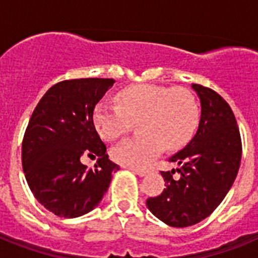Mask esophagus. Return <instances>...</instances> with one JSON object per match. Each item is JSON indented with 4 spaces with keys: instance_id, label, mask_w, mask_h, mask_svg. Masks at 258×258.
Listing matches in <instances>:
<instances>
[{
    "instance_id": "34e87169",
    "label": "esophagus",
    "mask_w": 258,
    "mask_h": 258,
    "mask_svg": "<svg viewBox=\"0 0 258 258\" xmlns=\"http://www.w3.org/2000/svg\"><path fill=\"white\" fill-rule=\"evenodd\" d=\"M132 172L136 173L137 175H140V177H143L149 173V169H132Z\"/></svg>"
}]
</instances>
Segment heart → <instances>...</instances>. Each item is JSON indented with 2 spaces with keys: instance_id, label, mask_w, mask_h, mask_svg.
I'll return each mask as SVG.
<instances>
[{
  "instance_id": "heart-1",
  "label": "heart",
  "mask_w": 258,
  "mask_h": 258,
  "mask_svg": "<svg viewBox=\"0 0 258 258\" xmlns=\"http://www.w3.org/2000/svg\"><path fill=\"white\" fill-rule=\"evenodd\" d=\"M116 104L99 102L93 112L95 129L102 138L115 141L141 121L142 136L125 140L111 151L113 160L129 168L146 166L166 149L184 146L199 125V106L186 89L151 84L129 86L116 95Z\"/></svg>"
}]
</instances>
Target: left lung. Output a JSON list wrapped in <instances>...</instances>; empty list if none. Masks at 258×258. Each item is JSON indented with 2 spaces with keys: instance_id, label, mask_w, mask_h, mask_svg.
<instances>
[{
  "instance_id": "1",
  "label": "left lung",
  "mask_w": 258,
  "mask_h": 258,
  "mask_svg": "<svg viewBox=\"0 0 258 258\" xmlns=\"http://www.w3.org/2000/svg\"><path fill=\"white\" fill-rule=\"evenodd\" d=\"M191 88L202 106L198 132L169 159L177 169L161 172L163 192L146 202L155 217L173 227L192 226L208 217L231 188L241 159L240 133L229 103L206 86Z\"/></svg>"
}]
</instances>
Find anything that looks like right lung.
I'll use <instances>...</instances> for the list:
<instances>
[{
    "mask_svg": "<svg viewBox=\"0 0 258 258\" xmlns=\"http://www.w3.org/2000/svg\"><path fill=\"white\" fill-rule=\"evenodd\" d=\"M115 80L76 79L52 85L29 118L22 164L32 194L55 216L80 217L101 203L112 173L118 170L93 121L95 104ZM83 154L98 156L89 170Z\"/></svg>",
    "mask_w": 258,
    "mask_h": 258,
    "instance_id": "add662e5",
    "label": "right lung"
}]
</instances>
